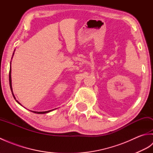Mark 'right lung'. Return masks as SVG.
<instances>
[{"label": "right lung", "mask_w": 153, "mask_h": 153, "mask_svg": "<svg viewBox=\"0 0 153 153\" xmlns=\"http://www.w3.org/2000/svg\"><path fill=\"white\" fill-rule=\"evenodd\" d=\"M13 54H14V53H13ZM10 64H11V62H10ZM9 82H10V89H11V91H12L13 97H14V99L16 100V101L17 102L18 104H19V105H20L22 106L21 104L19 103V102L18 101V100L16 99V97H15V96H14V93H13V91H12V79H11V66H10V71H9ZM55 109H56V108H55ZM53 110H54V109H53V110H48V111H45V112H35V111H31V112H34V113H36V114H47V113H48V112H50L51 111H53Z\"/></svg>", "instance_id": "right-lung-1"}]
</instances>
